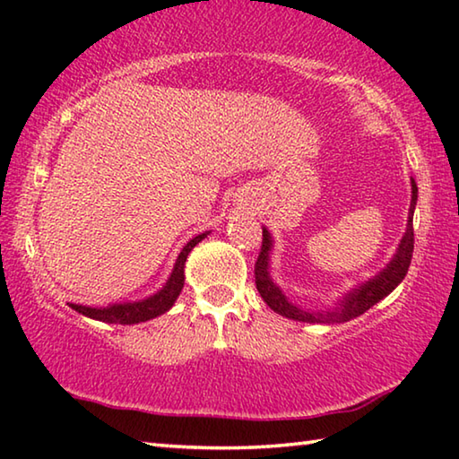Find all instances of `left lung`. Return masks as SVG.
<instances>
[{
    "label": "left lung",
    "instance_id": "left-lung-1",
    "mask_svg": "<svg viewBox=\"0 0 459 459\" xmlns=\"http://www.w3.org/2000/svg\"><path fill=\"white\" fill-rule=\"evenodd\" d=\"M415 204H417V184L413 178H411V208H409L407 230L405 235H403L397 253H394L391 263H388L378 275L360 283L359 287H354L352 291H348L333 307L316 309V312L291 304V301L283 295V291L273 283V279H271V273H269V255H271V247H273V238H271V232L263 227L261 253L257 257V263H255V283H257V290L261 293L263 301H265V304L279 316L290 317V320H295V322L342 324L362 316L367 309L378 304L380 299H385L386 295L391 293L407 275L411 257H413V243H415V237H413Z\"/></svg>",
    "mask_w": 459,
    "mask_h": 459
}]
</instances>
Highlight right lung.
Returning a JSON list of instances; mask_svg holds the SVG:
<instances>
[{
  "instance_id": "1",
  "label": "right lung",
  "mask_w": 459,
  "mask_h": 459,
  "mask_svg": "<svg viewBox=\"0 0 459 459\" xmlns=\"http://www.w3.org/2000/svg\"><path fill=\"white\" fill-rule=\"evenodd\" d=\"M206 235L208 232H202V235L194 237L184 245L180 255H178L172 275L168 277L166 285L161 287L158 293L150 295V298L139 299V301H126V304H113L107 307H89V306H79V304H68V306H71L74 312L92 317V320L107 322V324H123V325L147 322L161 314H166L168 309L174 306V301L178 299V295H180L184 287V265H186V259H188V253Z\"/></svg>"
}]
</instances>
